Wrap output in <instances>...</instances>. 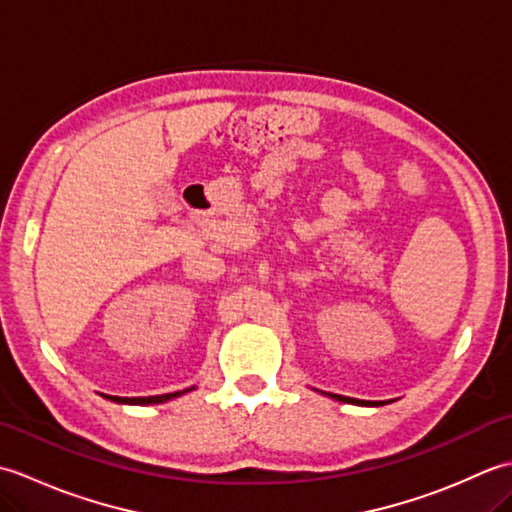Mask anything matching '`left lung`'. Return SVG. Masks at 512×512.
I'll use <instances>...</instances> for the list:
<instances>
[{"instance_id":"8db88e82","label":"left lung","mask_w":512,"mask_h":512,"mask_svg":"<svg viewBox=\"0 0 512 512\" xmlns=\"http://www.w3.org/2000/svg\"><path fill=\"white\" fill-rule=\"evenodd\" d=\"M332 398H336V400H341V402H356V405H380V402H369V400H354V398H347V396H336V394H330Z\"/></svg>"}]
</instances>
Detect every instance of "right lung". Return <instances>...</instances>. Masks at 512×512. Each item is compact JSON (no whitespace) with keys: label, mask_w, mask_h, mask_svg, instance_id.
<instances>
[{"label":"right lung","mask_w":512,"mask_h":512,"mask_svg":"<svg viewBox=\"0 0 512 512\" xmlns=\"http://www.w3.org/2000/svg\"><path fill=\"white\" fill-rule=\"evenodd\" d=\"M182 391H173V394H165V396H147V398H118V396H107L114 402H125V405H156V402H165L180 396Z\"/></svg>","instance_id":"right-lung-1"}]
</instances>
